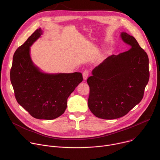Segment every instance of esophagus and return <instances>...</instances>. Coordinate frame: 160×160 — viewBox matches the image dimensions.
Segmentation results:
<instances>
[{
  "instance_id": "34e87169",
  "label": "esophagus",
  "mask_w": 160,
  "mask_h": 160,
  "mask_svg": "<svg viewBox=\"0 0 160 160\" xmlns=\"http://www.w3.org/2000/svg\"><path fill=\"white\" fill-rule=\"evenodd\" d=\"M89 76V71H87V70H85L83 72H82V76H83V79L84 80H86L88 77Z\"/></svg>"
}]
</instances>
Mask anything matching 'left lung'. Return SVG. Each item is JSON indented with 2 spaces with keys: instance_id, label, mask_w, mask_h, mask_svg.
Listing matches in <instances>:
<instances>
[{
  "instance_id": "1",
  "label": "left lung",
  "mask_w": 160,
  "mask_h": 160,
  "mask_svg": "<svg viewBox=\"0 0 160 160\" xmlns=\"http://www.w3.org/2000/svg\"><path fill=\"white\" fill-rule=\"evenodd\" d=\"M122 40L131 48L107 57L87 79L88 105L97 117L115 119L128 113L142 100L149 81V58L134 37L125 32Z\"/></svg>"
}]
</instances>
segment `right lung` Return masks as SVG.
I'll return each mask as SVG.
<instances>
[{"mask_svg":"<svg viewBox=\"0 0 160 160\" xmlns=\"http://www.w3.org/2000/svg\"><path fill=\"white\" fill-rule=\"evenodd\" d=\"M42 35L37 29L16 50L10 79L18 103L35 118L55 119L64 113L69 95L82 81L81 72L50 74L32 62L29 47Z\"/></svg>","mask_w":160,"mask_h":160,"instance_id":"add662e5","label":"right lung"}]
</instances>
